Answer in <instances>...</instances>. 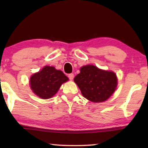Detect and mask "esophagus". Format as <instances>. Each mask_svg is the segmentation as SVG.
Masks as SVG:
<instances>
[{
  "label": "esophagus",
  "mask_w": 148,
  "mask_h": 148,
  "mask_svg": "<svg viewBox=\"0 0 148 148\" xmlns=\"http://www.w3.org/2000/svg\"><path fill=\"white\" fill-rule=\"evenodd\" d=\"M68 77H69V78L70 80H73L74 78V75L73 73H71L69 75H68Z\"/></svg>",
  "instance_id": "esophagus-1"
}]
</instances>
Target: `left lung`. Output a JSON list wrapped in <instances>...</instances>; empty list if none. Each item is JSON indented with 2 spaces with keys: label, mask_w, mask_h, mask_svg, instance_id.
<instances>
[{
  "label": "left lung",
  "mask_w": 148,
  "mask_h": 148,
  "mask_svg": "<svg viewBox=\"0 0 148 148\" xmlns=\"http://www.w3.org/2000/svg\"><path fill=\"white\" fill-rule=\"evenodd\" d=\"M74 82L84 98L94 102H102L112 96L117 86V77L112 71L92 64L83 66Z\"/></svg>",
  "instance_id": "8db88e82"
}]
</instances>
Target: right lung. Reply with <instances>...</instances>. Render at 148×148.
<instances>
[{"instance_id": "add662e5", "label": "right lung", "mask_w": 148, "mask_h": 148, "mask_svg": "<svg viewBox=\"0 0 148 148\" xmlns=\"http://www.w3.org/2000/svg\"><path fill=\"white\" fill-rule=\"evenodd\" d=\"M69 78L61 71L54 66H45L41 71L32 75L29 85L32 92L42 99H49L54 96L61 85Z\"/></svg>"}]
</instances>
